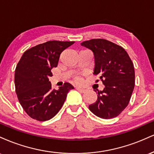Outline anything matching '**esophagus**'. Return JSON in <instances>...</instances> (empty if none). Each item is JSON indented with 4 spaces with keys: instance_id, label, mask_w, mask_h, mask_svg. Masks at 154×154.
Listing matches in <instances>:
<instances>
[{
    "instance_id": "esophagus-1",
    "label": "esophagus",
    "mask_w": 154,
    "mask_h": 154,
    "mask_svg": "<svg viewBox=\"0 0 154 154\" xmlns=\"http://www.w3.org/2000/svg\"><path fill=\"white\" fill-rule=\"evenodd\" d=\"M76 90L78 91L79 92H80V93H85V92L86 91L85 89H83V88H76Z\"/></svg>"
}]
</instances>
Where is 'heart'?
Masks as SVG:
<instances>
[{"instance_id":"1","label":"heart","mask_w":154,"mask_h":154,"mask_svg":"<svg viewBox=\"0 0 154 154\" xmlns=\"http://www.w3.org/2000/svg\"><path fill=\"white\" fill-rule=\"evenodd\" d=\"M73 80L76 84H81L82 82V78L80 76H75L73 78Z\"/></svg>"}]
</instances>
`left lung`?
Returning <instances> with one entry per match:
<instances>
[{
    "label": "left lung",
    "instance_id": "1",
    "mask_svg": "<svg viewBox=\"0 0 154 154\" xmlns=\"http://www.w3.org/2000/svg\"><path fill=\"white\" fill-rule=\"evenodd\" d=\"M81 45L93 52V75H99L105 85L103 91H98L97 100L89 106V109L102 119L119 116L128 106L135 87L131 59L122 47L105 39H92Z\"/></svg>",
    "mask_w": 154,
    "mask_h": 154
}]
</instances>
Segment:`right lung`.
Segmentation results:
<instances>
[{"mask_svg":"<svg viewBox=\"0 0 154 154\" xmlns=\"http://www.w3.org/2000/svg\"><path fill=\"white\" fill-rule=\"evenodd\" d=\"M74 41L50 40L26 50L15 69V91L24 111L32 119L44 122L59 112L74 87L65 82L59 91L52 89L48 77L60 55Z\"/></svg>","mask_w":154,"mask_h":154,"instance_id":"1","label":"right lung"}]
</instances>
